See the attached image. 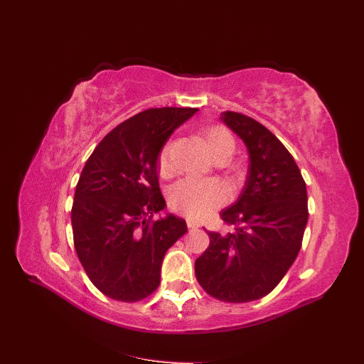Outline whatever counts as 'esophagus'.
I'll use <instances>...</instances> for the list:
<instances>
[{"instance_id": "obj_1", "label": "esophagus", "mask_w": 364, "mask_h": 364, "mask_svg": "<svg viewBox=\"0 0 364 364\" xmlns=\"http://www.w3.org/2000/svg\"><path fill=\"white\" fill-rule=\"evenodd\" d=\"M186 223H187V228H191V230H196V228L200 226L196 220H192V219H187Z\"/></svg>"}]
</instances>
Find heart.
I'll return each instance as SVG.
<instances>
[{"instance_id":"obj_1","label":"heart","mask_w":364,"mask_h":364,"mask_svg":"<svg viewBox=\"0 0 364 364\" xmlns=\"http://www.w3.org/2000/svg\"><path fill=\"white\" fill-rule=\"evenodd\" d=\"M203 141L208 154L214 160L230 159L235 150L234 136L222 126H211L203 130ZM157 171L161 177H169L173 172L172 157H171V144H165L157 159ZM230 192L225 186L214 180L198 181L192 178H184L175 183L168 195L169 205L178 213L186 214L187 218L203 219L208 214L222 207Z\"/></svg>"}]
</instances>
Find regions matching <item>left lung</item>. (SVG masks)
I'll use <instances>...</instances> for the list:
<instances>
[{
  "label": "left lung",
  "instance_id": "1",
  "mask_svg": "<svg viewBox=\"0 0 364 364\" xmlns=\"http://www.w3.org/2000/svg\"><path fill=\"white\" fill-rule=\"evenodd\" d=\"M220 119L245 142V189L220 213L235 231L208 232L210 246L195 262L199 285L211 297L246 303L270 294L301 249L309 218L307 191L294 157L253 118L226 111Z\"/></svg>",
  "mask_w": 364,
  "mask_h": 364
}]
</instances>
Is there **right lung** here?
I'll return each mask as SVG.
<instances>
[{"mask_svg": "<svg viewBox=\"0 0 364 364\" xmlns=\"http://www.w3.org/2000/svg\"><path fill=\"white\" fill-rule=\"evenodd\" d=\"M196 107H154L123 121L88 157L72 207L73 241L90 280L106 297L139 301L160 284L166 250L187 232L168 214L157 159L173 130Z\"/></svg>", "mask_w": 364, "mask_h": 364, "instance_id": "right-lung-1", "label": "right lung"}]
</instances>
